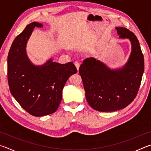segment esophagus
Instances as JSON below:
<instances>
[{
	"label": "esophagus",
	"mask_w": 151,
	"mask_h": 151,
	"mask_svg": "<svg viewBox=\"0 0 151 151\" xmlns=\"http://www.w3.org/2000/svg\"><path fill=\"white\" fill-rule=\"evenodd\" d=\"M75 65L76 66V69H77V70H78L79 67H80V63H79L78 62H77V61H76V62L75 63Z\"/></svg>",
	"instance_id": "34e87169"
}]
</instances>
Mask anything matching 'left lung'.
Listing matches in <instances>:
<instances>
[{"label": "left lung", "mask_w": 151, "mask_h": 151, "mask_svg": "<svg viewBox=\"0 0 151 151\" xmlns=\"http://www.w3.org/2000/svg\"><path fill=\"white\" fill-rule=\"evenodd\" d=\"M119 39L131 42V52L121 67L111 68L93 57L86 58L79 68L86 99L92 108L113 112L125 108L134 100L144 73V57L133 32L116 27Z\"/></svg>", "instance_id": "obj_1"}]
</instances>
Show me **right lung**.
I'll use <instances>...</instances> for the list:
<instances>
[{
    "instance_id": "add662e5",
    "label": "right lung",
    "mask_w": 151,
    "mask_h": 151,
    "mask_svg": "<svg viewBox=\"0 0 151 151\" xmlns=\"http://www.w3.org/2000/svg\"><path fill=\"white\" fill-rule=\"evenodd\" d=\"M42 27L37 22L28 24L15 38L7 59L10 91L20 105L35 116L57 111L65 83L77 71L72 62L60 64L50 58L37 65L30 60L27 52L28 40L35 27Z\"/></svg>"
}]
</instances>
